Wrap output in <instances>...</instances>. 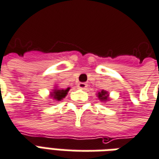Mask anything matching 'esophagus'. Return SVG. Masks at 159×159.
Masks as SVG:
<instances>
[{
  "mask_svg": "<svg viewBox=\"0 0 159 159\" xmlns=\"http://www.w3.org/2000/svg\"><path fill=\"white\" fill-rule=\"evenodd\" d=\"M77 87L81 89H86V88H87V84L85 83H79L77 84Z\"/></svg>",
  "mask_w": 159,
  "mask_h": 159,
  "instance_id": "obj_1",
  "label": "esophagus"
}]
</instances>
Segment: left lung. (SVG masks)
Returning a JSON list of instances; mask_svg holds the SVG:
<instances>
[{
  "mask_svg": "<svg viewBox=\"0 0 159 159\" xmlns=\"http://www.w3.org/2000/svg\"><path fill=\"white\" fill-rule=\"evenodd\" d=\"M97 96H98V98L100 99L102 102H105V101H107V100H108V94H107V92L105 90H102L101 92H98Z\"/></svg>",
  "mask_w": 159,
  "mask_h": 159,
  "instance_id": "obj_1",
  "label": "left lung"
}]
</instances>
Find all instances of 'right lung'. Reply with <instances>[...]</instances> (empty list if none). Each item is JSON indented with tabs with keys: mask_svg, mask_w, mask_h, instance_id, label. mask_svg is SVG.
Wrapping results in <instances>:
<instances>
[{
	"mask_svg": "<svg viewBox=\"0 0 159 159\" xmlns=\"http://www.w3.org/2000/svg\"><path fill=\"white\" fill-rule=\"evenodd\" d=\"M70 88H67L66 89H54L53 91L51 93V96L52 97L55 101H61L68 94Z\"/></svg>",
	"mask_w": 159,
	"mask_h": 159,
	"instance_id": "obj_1",
	"label": "right lung"
}]
</instances>
